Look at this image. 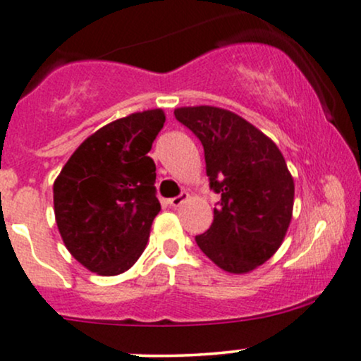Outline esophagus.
<instances>
[{
  "instance_id": "34e87169",
  "label": "esophagus",
  "mask_w": 361,
  "mask_h": 361,
  "mask_svg": "<svg viewBox=\"0 0 361 361\" xmlns=\"http://www.w3.org/2000/svg\"><path fill=\"white\" fill-rule=\"evenodd\" d=\"M188 197H190L188 193H186V192H181L180 195H178V197H173V198H169V200H168V204L171 205V207H180L181 204H185V202L188 200Z\"/></svg>"
}]
</instances>
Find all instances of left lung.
<instances>
[{"label":"left lung","mask_w":361,"mask_h":361,"mask_svg":"<svg viewBox=\"0 0 361 361\" xmlns=\"http://www.w3.org/2000/svg\"><path fill=\"white\" fill-rule=\"evenodd\" d=\"M175 117L200 139L210 188L221 195L198 247L224 271L250 273L283 243L295 185L276 144L234 111L181 106Z\"/></svg>","instance_id":"obj_1"}]
</instances>
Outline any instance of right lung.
<instances>
[{
  "label": "right lung",
  "instance_id": "add662e5",
  "mask_svg": "<svg viewBox=\"0 0 361 361\" xmlns=\"http://www.w3.org/2000/svg\"><path fill=\"white\" fill-rule=\"evenodd\" d=\"M164 120L154 109L106 123L82 140L54 181L57 229L86 270L120 275L146 250L161 210L147 152Z\"/></svg>",
  "mask_w": 361,
  "mask_h": 361
}]
</instances>
